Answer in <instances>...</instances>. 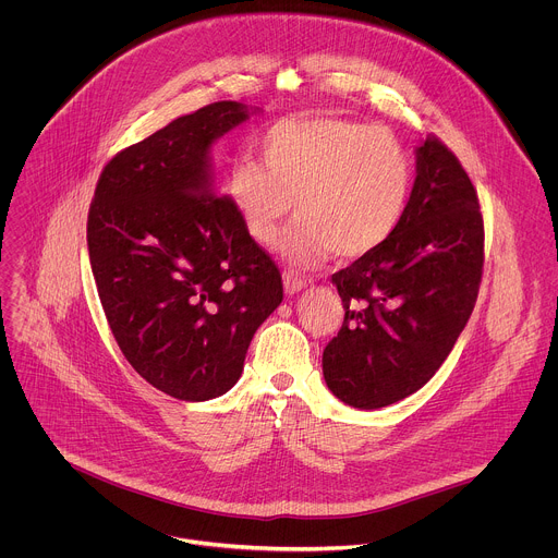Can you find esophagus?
I'll return each instance as SVG.
<instances>
[{"mask_svg":"<svg viewBox=\"0 0 558 558\" xmlns=\"http://www.w3.org/2000/svg\"><path fill=\"white\" fill-rule=\"evenodd\" d=\"M282 282H284V291H287L289 295H293V293H298V291H302V289L306 287V280L300 278V276H295V274H284V276H282Z\"/></svg>","mask_w":558,"mask_h":558,"instance_id":"esophagus-1","label":"esophagus"}]
</instances>
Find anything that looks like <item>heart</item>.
Returning a JSON list of instances; mask_svg holds the SVG:
<instances>
[{
  "label": "heart",
  "mask_w": 558,
  "mask_h": 558,
  "mask_svg": "<svg viewBox=\"0 0 558 558\" xmlns=\"http://www.w3.org/2000/svg\"><path fill=\"white\" fill-rule=\"evenodd\" d=\"M263 162L239 156L226 173L228 197L258 245L278 243L295 199L302 221L287 254L317 265L332 252L354 260L378 250L398 228L411 195V158L380 125L337 117H293L258 141Z\"/></svg>",
  "instance_id": "obj_1"
}]
</instances>
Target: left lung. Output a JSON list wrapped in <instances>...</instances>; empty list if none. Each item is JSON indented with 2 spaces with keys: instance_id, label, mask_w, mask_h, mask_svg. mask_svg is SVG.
Returning a JSON list of instances; mask_svg holds the SVG:
<instances>
[{
  "instance_id": "8db88e82",
  "label": "left lung",
  "mask_w": 558,
  "mask_h": 558,
  "mask_svg": "<svg viewBox=\"0 0 558 558\" xmlns=\"http://www.w3.org/2000/svg\"><path fill=\"white\" fill-rule=\"evenodd\" d=\"M396 232L332 276L343 326L324 350L328 389L363 411L420 391L452 352L483 278L485 226L459 158L430 136Z\"/></svg>"
}]
</instances>
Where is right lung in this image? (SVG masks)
<instances>
[{"label": "right lung", "instance_id": "add662e5", "mask_svg": "<svg viewBox=\"0 0 558 558\" xmlns=\"http://www.w3.org/2000/svg\"><path fill=\"white\" fill-rule=\"evenodd\" d=\"M250 119L215 101L119 151L101 171L86 241L97 293L128 363L158 391H230L250 341L282 302V276L217 195L213 143Z\"/></svg>", "mask_w": 558, "mask_h": 558}]
</instances>
